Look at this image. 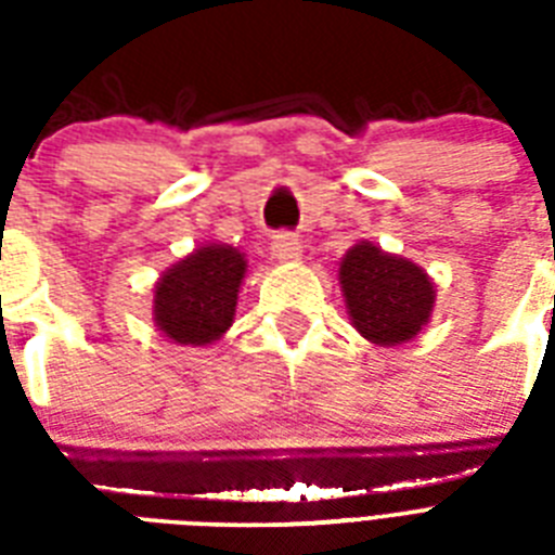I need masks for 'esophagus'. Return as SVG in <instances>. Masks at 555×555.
Here are the masks:
<instances>
[{"label":"esophagus","instance_id":"esophagus-1","mask_svg":"<svg viewBox=\"0 0 555 555\" xmlns=\"http://www.w3.org/2000/svg\"><path fill=\"white\" fill-rule=\"evenodd\" d=\"M270 253H273L279 261H294V259H299V253H302V242H299V235L282 230V233L273 235V242H270Z\"/></svg>","mask_w":555,"mask_h":555}]
</instances>
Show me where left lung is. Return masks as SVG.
I'll return each instance as SVG.
<instances>
[{"label":"left lung","instance_id":"1","mask_svg":"<svg viewBox=\"0 0 555 555\" xmlns=\"http://www.w3.org/2000/svg\"><path fill=\"white\" fill-rule=\"evenodd\" d=\"M354 328L377 346L412 339L429 322L435 287L417 264L388 256L374 244H354L339 264Z\"/></svg>","mask_w":555,"mask_h":555}]
</instances>
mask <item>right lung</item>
Masks as SVG:
<instances>
[{
    "label": "right lung",
    "instance_id": "right-lung-1",
    "mask_svg": "<svg viewBox=\"0 0 555 555\" xmlns=\"http://www.w3.org/2000/svg\"><path fill=\"white\" fill-rule=\"evenodd\" d=\"M247 261L235 247L207 244L178 261L155 287V322L181 346H207L235 317Z\"/></svg>",
    "mask_w": 555,
    "mask_h": 555
}]
</instances>
